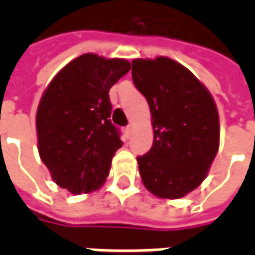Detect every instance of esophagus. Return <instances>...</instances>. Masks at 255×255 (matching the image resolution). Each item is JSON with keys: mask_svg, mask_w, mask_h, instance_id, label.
I'll list each match as a JSON object with an SVG mask.
<instances>
[{"mask_svg": "<svg viewBox=\"0 0 255 255\" xmlns=\"http://www.w3.org/2000/svg\"><path fill=\"white\" fill-rule=\"evenodd\" d=\"M124 133H126V136L129 138L131 136V133H132V126H127V127L124 128Z\"/></svg>", "mask_w": 255, "mask_h": 255, "instance_id": "esophagus-1", "label": "esophagus"}]
</instances>
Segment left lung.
I'll return each instance as SVG.
<instances>
[{"label": "left lung", "instance_id": "8db88e82", "mask_svg": "<svg viewBox=\"0 0 255 255\" xmlns=\"http://www.w3.org/2000/svg\"><path fill=\"white\" fill-rule=\"evenodd\" d=\"M132 79L147 100L153 146L138 157L144 187L179 199L201 186L219 151V111L205 84L169 57L132 60Z\"/></svg>", "mask_w": 255, "mask_h": 255}]
</instances>
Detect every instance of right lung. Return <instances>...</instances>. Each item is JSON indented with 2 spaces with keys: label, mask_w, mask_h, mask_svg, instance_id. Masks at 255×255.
Returning <instances> with one entry per match:
<instances>
[{
  "label": "right lung",
  "mask_w": 255,
  "mask_h": 255,
  "mask_svg": "<svg viewBox=\"0 0 255 255\" xmlns=\"http://www.w3.org/2000/svg\"><path fill=\"white\" fill-rule=\"evenodd\" d=\"M124 58L84 53L61 68L35 116L38 153L53 182L71 194L102 187L123 142L111 123L109 90L129 71Z\"/></svg>",
  "instance_id": "right-lung-1"
}]
</instances>
